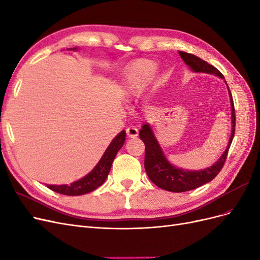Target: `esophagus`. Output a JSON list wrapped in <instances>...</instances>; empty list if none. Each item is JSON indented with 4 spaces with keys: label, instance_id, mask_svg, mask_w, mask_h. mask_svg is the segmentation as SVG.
<instances>
[{
    "label": "esophagus",
    "instance_id": "obj_1",
    "mask_svg": "<svg viewBox=\"0 0 260 260\" xmlns=\"http://www.w3.org/2000/svg\"><path fill=\"white\" fill-rule=\"evenodd\" d=\"M125 131H127V136H128L129 138H132V139L137 138L138 135H139L138 129H137L136 127H133V125H131V127H128L127 130H125Z\"/></svg>",
    "mask_w": 260,
    "mask_h": 260
}]
</instances>
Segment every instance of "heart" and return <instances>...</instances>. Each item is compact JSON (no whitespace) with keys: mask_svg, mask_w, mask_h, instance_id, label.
<instances>
[{"mask_svg":"<svg viewBox=\"0 0 260 260\" xmlns=\"http://www.w3.org/2000/svg\"><path fill=\"white\" fill-rule=\"evenodd\" d=\"M158 74V65L146 58L137 59L129 66L123 79V90L129 99L143 96Z\"/></svg>","mask_w":260,"mask_h":260,"instance_id":"1","label":"heart"}]
</instances>
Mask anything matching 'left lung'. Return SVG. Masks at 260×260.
<instances>
[{"label": "left lung", "instance_id": "left-lung-1", "mask_svg": "<svg viewBox=\"0 0 260 260\" xmlns=\"http://www.w3.org/2000/svg\"><path fill=\"white\" fill-rule=\"evenodd\" d=\"M181 58L184 60L185 64L193 70L194 73H206L223 78V75L212 65L208 64L207 61L203 60L202 58L195 56L193 54L179 51ZM226 83V82H225ZM228 86V84H226ZM229 90V86H228ZM230 102H231V118H232V131L229 143L225 148V151L221 155V157L212 165L211 167L203 169V170H183L181 168L175 167L171 165L165 156L162 149L158 143V141L155 138L152 128L149 127L148 123L142 125V129L140 130L139 135L140 139L143 141L145 144V159L144 167L145 171L153 183L157 186L169 192H186L194 190L203 184L216 178L220 170L223 167L225 162L228 152H229L230 145L235 132V109L233 104L232 94L229 90Z\"/></svg>", "mask_w": 260, "mask_h": 260}]
</instances>
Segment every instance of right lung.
Wrapping results in <instances>:
<instances>
[{
  "label": "right lung",
  "instance_id": "add662e5",
  "mask_svg": "<svg viewBox=\"0 0 260 260\" xmlns=\"http://www.w3.org/2000/svg\"><path fill=\"white\" fill-rule=\"evenodd\" d=\"M70 50L76 51L77 48L70 49ZM124 140H125V131H121L106 148L105 153L103 154V156H102V158L100 159L96 166L82 179L76 181L74 183H70L69 185L68 184H62V185L48 184L46 186L54 192L64 194V195H69V196L83 195L94 191L95 188H98L105 182V180L109 174V170H111L112 164L115 159L118 151L122 147Z\"/></svg>",
  "mask_w": 260,
  "mask_h": 260
}]
</instances>
